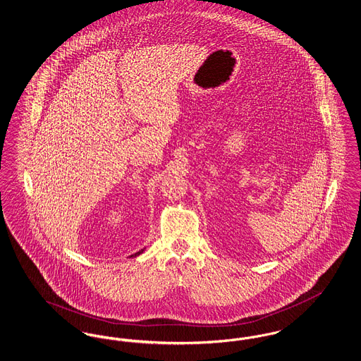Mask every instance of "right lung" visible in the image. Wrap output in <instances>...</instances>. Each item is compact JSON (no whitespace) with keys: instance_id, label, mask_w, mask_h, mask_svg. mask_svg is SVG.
Returning a JSON list of instances; mask_svg holds the SVG:
<instances>
[{"instance_id":"right-lung-1","label":"right lung","mask_w":361,"mask_h":361,"mask_svg":"<svg viewBox=\"0 0 361 361\" xmlns=\"http://www.w3.org/2000/svg\"><path fill=\"white\" fill-rule=\"evenodd\" d=\"M145 249H146V247H143V249H140V250H139V252H137V253H135V255H131V256H130V257H137V256H139V255H142V253H143V252H145Z\"/></svg>"}]
</instances>
